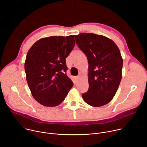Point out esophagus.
Listing matches in <instances>:
<instances>
[{"label":"esophagus","mask_w":147,"mask_h":147,"mask_svg":"<svg viewBox=\"0 0 147 147\" xmlns=\"http://www.w3.org/2000/svg\"><path fill=\"white\" fill-rule=\"evenodd\" d=\"M80 76H78L76 77V80L77 81H78L79 80H80Z\"/></svg>","instance_id":"obj_1"}]
</instances>
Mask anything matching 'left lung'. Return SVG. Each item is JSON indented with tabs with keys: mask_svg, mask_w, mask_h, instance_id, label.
<instances>
[{
	"mask_svg": "<svg viewBox=\"0 0 147 147\" xmlns=\"http://www.w3.org/2000/svg\"><path fill=\"white\" fill-rule=\"evenodd\" d=\"M88 61L89 88L82 97L90 105L99 107L111 101L121 80L123 59L114 42L102 35L81 33L75 37Z\"/></svg>",
	"mask_w": 147,
	"mask_h": 147,
	"instance_id": "obj_1",
	"label": "left lung"
}]
</instances>
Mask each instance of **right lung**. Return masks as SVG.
I'll return each mask as SVG.
<instances>
[{"instance_id":"add662e5","label":"right lung","mask_w":147,"mask_h":147,"mask_svg":"<svg viewBox=\"0 0 147 147\" xmlns=\"http://www.w3.org/2000/svg\"><path fill=\"white\" fill-rule=\"evenodd\" d=\"M74 36L42 38L27 53L26 80L33 97L44 106L59 105L73 86L66 74V58L74 47Z\"/></svg>"}]
</instances>
